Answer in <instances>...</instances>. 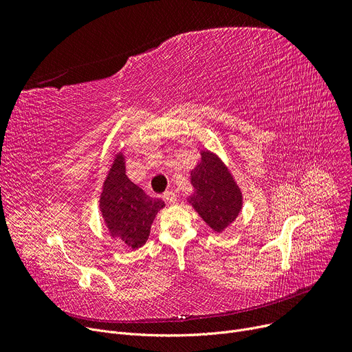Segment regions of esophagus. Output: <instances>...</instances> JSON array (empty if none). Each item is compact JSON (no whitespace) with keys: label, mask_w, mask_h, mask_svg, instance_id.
I'll return each instance as SVG.
<instances>
[{"label":"esophagus","mask_w":352,"mask_h":352,"mask_svg":"<svg viewBox=\"0 0 352 352\" xmlns=\"http://www.w3.org/2000/svg\"><path fill=\"white\" fill-rule=\"evenodd\" d=\"M162 197H164V199H165V201H168L170 204H175V202H177V194H175L173 190L165 191Z\"/></svg>","instance_id":"1"}]
</instances>
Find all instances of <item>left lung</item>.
Returning <instances> with one entry per match:
<instances>
[{
  "label": "left lung",
  "mask_w": 352,
  "mask_h": 352,
  "mask_svg": "<svg viewBox=\"0 0 352 352\" xmlns=\"http://www.w3.org/2000/svg\"><path fill=\"white\" fill-rule=\"evenodd\" d=\"M191 184L195 192L190 202L195 211L217 232L226 230L241 210L243 197L224 164L211 153H202Z\"/></svg>",
  "instance_id": "left-lung-1"
}]
</instances>
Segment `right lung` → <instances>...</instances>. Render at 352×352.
Instances as JSON below:
<instances>
[{
    "mask_svg": "<svg viewBox=\"0 0 352 352\" xmlns=\"http://www.w3.org/2000/svg\"><path fill=\"white\" fill-rule=\"evenodd\" d=\"M165 204L150 198L125 175L124 160L118 155L104 182L100 208L113 236L124 244L138 248L145 244L157 212Z\"/></svg>",
    "mask_w": 352,
    "mask_h": 352,
    "instance_id": "add662e5",
    "label": "right lung"
}]
</instances>
